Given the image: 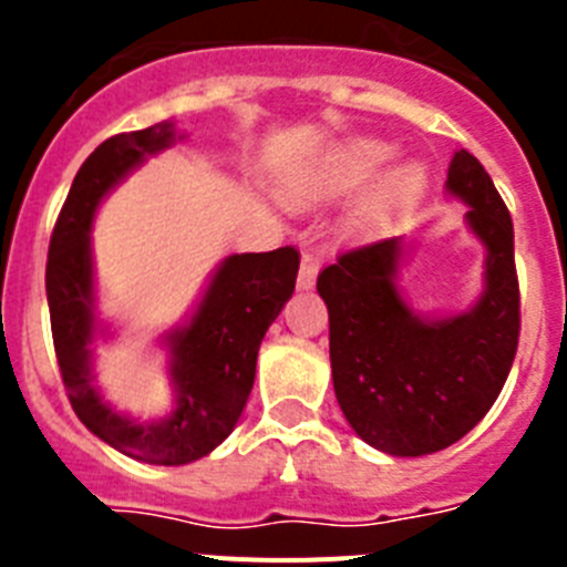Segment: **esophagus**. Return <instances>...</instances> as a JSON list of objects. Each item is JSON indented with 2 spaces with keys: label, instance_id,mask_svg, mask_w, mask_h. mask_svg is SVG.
<instances>
[{
  "label": "esophagus",
  "instance_id": "1",
  "mask_svg": "<svg viewBox=\"0 0 567 567\" xmlns=\"http://www.w3.org/2000/svg\"><path fill=\"white\" fill-rule=\"evenodd\" d=\"M315 280H318V260L312 255H303L298 272V289H312Z\"/></svg>",
  "mask_w": 567,
  "mask_h": 567
}]
</instances>
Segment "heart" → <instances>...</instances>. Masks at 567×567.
<instances>
[{"label": "heart", "mask_w": 567, "mask_h": 567, "mask_svg": "<svg viewBox=\"0 0 567 567\" xmlns=\"http://www.w3.org/2000/svg\"><path fill=\"white\" fill-rule=\"evenodd\" d=\"M392 155V144L380 138H349L329 155L323 175H320V193L349 195L363 187L374 173ZM425 187V169L420 164H400L389 169L369 187L354 209L352 227L358 233H378L392 227L405 209L412 207Z\"/></svg>", "instance_id": "heart-1"}]
</instances>
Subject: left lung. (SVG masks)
<instances>
[{"instance_id":"obj_1","label":"left lung","mask_w":567,"mask_h":567,"mask_svg":"<svg viewBox=\"0 0 567 567\" xmlns=\"http://www.w3.org/2000/svg\"><path fill=\"white\" fill-rule=\"evenodd\" d=\"M445 189L468 204L465 221L488 252L477 307L437 320L412 312L394 284L400 238L349 249L318 275L340 409L360 440L394 457L465 437L503 392L519 343L508 207L468 150L452 155Z\"/></svg>"}]
</instances>
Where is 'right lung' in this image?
I'll use <instances>...</instances> for the list:
<instances>
[{
	"mask_svg": "<svg viewBox=\"0 0 567 567\" xmlns=\"http://www.w3.org/2000/svg\"><path fill=\"white\" fill-rule=\"evenodd\" d=\"M173 142V124L164 122L99 144L70 184L44 269L53 349L73 412L104 443L153 465H187L229 437L252 392L260 340L292 298L300 267L295 247L229 255L193 320L167 334L175 412L142 423L110 409L90 369V343L99 334L90 224L104 195L130 169Z\"/></svg>",
	"mask_w": 567,
	"mask_h": 567,
	"instance_id": "add662e5",
	"label": "right lung"
}]
</instances>
